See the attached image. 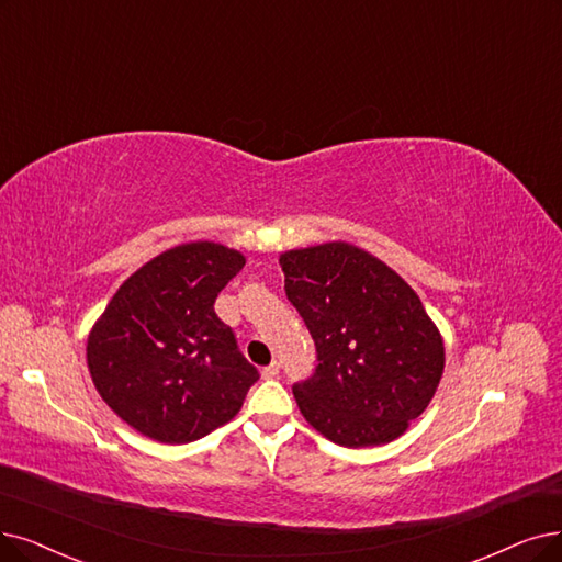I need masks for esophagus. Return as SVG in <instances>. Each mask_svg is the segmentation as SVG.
Here are the masks:
<instances>
[{"label": "esophagus", "instance_id": "1", "mask_svg": "<svg viewBox=\"0 0 562 562\" xmlns=\"http://www.w3.org/2000/svg\"><path fill=\"white\" fill-rule=\"evenodd\" d=\"M279 369H281V364H279V362H272V364L262 369V378H267V380L277 378V375H279Z\"/></svg>", "mask_w": 562, "mask_h": 562}]
</instances>
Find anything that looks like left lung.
Returning <instances> with one entry per match:
<instances>
[{
	"label": "left lung",
	"mask_w": 562,
	"mask_h": 562,
	"mask_svg": "<svg viewBox=\"0 0 562 562\" xmlns=\"http://www.w3.org/2000/svg\"><path fill=\"white\" fill-rule=\"evenodd\" d=\"M279 265L318 352L316 373L293 387L304 419L344 447L406 434L445 369L440 329L415 290L348 241L290 249Z\"/></svg>",
	"instance_id": "left-lung-1"
}]
</instances>
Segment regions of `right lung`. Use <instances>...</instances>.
<instances>
[{"mask_svg":"<svg viewBox=\"0 0 562 562\" xmlns=\"http://www.w3.org/2000/svg\"><path fill=\"white\" fill-rule=\"evenodd\" d=\"M246 258L216 241L172 246L136 269L87 336V369L131 429L184 445L228 424L258 380L216 295Z\"/></svg>","mask_w":562,"mask_h":562,"instance_id":"1","label":"right lung"}]
</instances>
